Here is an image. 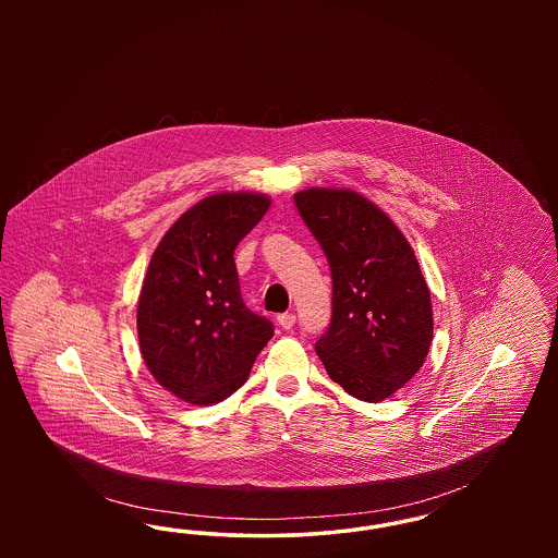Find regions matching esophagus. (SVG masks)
Instances as JSON below:
<instances>
[{
    "mask_svg": "<svg viewBox=\"0 0 558 558\" xmlns=\"http://www.w3.org/2000/svg\"><path fill=\"white\" fill-rule=\"evenodd\" d=\"M294 322H296L294 314H280V316H278V324H280L284 330H291L292 326H294Z\"/></svg>",
    "mask_w": 558,
    "mask_h": 558,
    "instance_id": "34e87169",
    "label": "esophagus"
}]
</instances>
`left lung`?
<instances>
[{
  "label": "left lung",
  "mask_w": 558,
  "mask_h": 558,
  "mask_svg": "<svg viewBox=\"0 0 558 558\" xmlns=\"http://www.w3.org/2000/svg\"><path fill=\"white\" fill-rule=\"evenodd\" d=\"M294 205L332 274V318L316 353L349 396L383 401L421 371L433 341L416 255L389 215L353 190H301Z\"/></svg>",
  "instance_id": "left-lung-1"
}]
</instances>
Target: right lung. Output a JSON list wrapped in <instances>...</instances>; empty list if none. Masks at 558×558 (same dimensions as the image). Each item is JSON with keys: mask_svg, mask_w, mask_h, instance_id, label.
<instances>
[{"mask_svg": "<svg viewBox=\"0 0 558 558\" xmlns=\"http://www.w3.org/2000/svg\"><path fill=\"white\" fill-rule=\"evenodd\" d=\"M266 194L221 192L162 236L137 301L142 357L175 398L211 405L240 389L274 324L240 294L234 248L269 209Z\"/></svg>", "mask_w": 558, "mask_h": 558, "instance_id": "add662e5", "label": "right lung"}]
</instances>
